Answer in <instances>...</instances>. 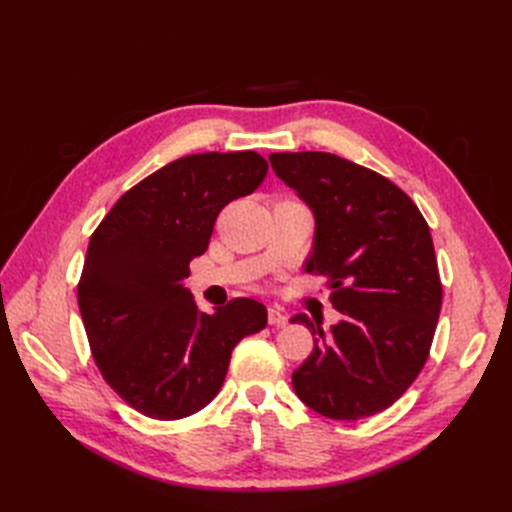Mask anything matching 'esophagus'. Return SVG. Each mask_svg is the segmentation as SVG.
<instances>
[{
    "instance_id": "34e87169",
    "label": "esophagus",
    "mask_w": 512,
    "mask_h": 512,
    "mask_svg": "<svg viewBox=\"0 0 512 512\" xmlns=\"http://www.w3.org/2000/svg\"><path fill=\"white\" fill-rule=\"evenodd\" d=\"M288 322V316L284 312H280L277 307H269V324L271 327H284Z\"/></svg>"
}]
</instances>
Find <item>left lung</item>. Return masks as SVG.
<instances>
[{
  "label": "left lung",
  "instance_id": "obj_1",
  "mask_svg": "<svg viewBox=\"0 0 512 512\" xmlns=\"http://www.w3.org/2000/svg\"><path fill=\"white\" fill-rule=\"evenodd\" d=\"M269 162L314 213L307 273L329 277L342 320L329 331L297 314L314 352L292 374L307 408L359 421L406 393L429 356L442 307L436 252L406 192L333 153H271Z\"/></svg>",
  "mask_w": 512,
  "mask_h": 512
}]
</instances>
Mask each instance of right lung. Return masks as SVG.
Returning a JSON list of instances; mask_svg holds the SVG:
<instances>
[{
	"label": "right lung",
	"instance_id": "obj_1",
	"mask_svg": "<svg viewBox=\"0 0 512 512\" xmlns=\"http://www.w3.org/2000/svg\"><path fill=\"white\" fill-rule=\"evenodd\" d=\"M267 170L256 151L179 158L123 194L91 235L79 309L104 380L136 412L177 421L203 410L235 346L267 327V307L254 299L205 314L183 286L220 211Z\"/></svg>",
	"mask_w": 512,
	"mask_h": 512
}]
</instances>
